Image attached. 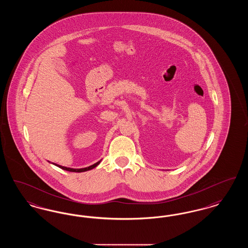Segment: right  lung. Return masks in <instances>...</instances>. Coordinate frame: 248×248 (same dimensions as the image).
I'll use <instances>...</instances> for the list:
<instances>
[{"instance_id": "add662e5", "label": "right lung", "mask_w": 248, "mask_h": 248, "mask_svg": "<svg viewBox=\"0 0 248 248\" xmlns=\"http://www.w3.org/2000/svg\"><path fill=\"white\" fill-rule=\"evenodd\" d=\"M100 162H101V160H100V161H98L97 163H95V164H94V165H90V166H88V167H85V168H70V167L62 166V165H57V164H54V163H52V164H53V165H57V166L59 167V168L63 169V170H66V171L81 173V172H85V171H88V170H91V169H93V168H94L95 166H97V165H99V164H100Z\"/></svg>"}]
</instances>
